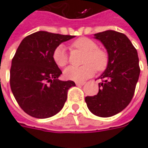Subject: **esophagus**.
Returning <instances> with one entry per match:
<instances>
[{
  "mask_svg": "<svg viewBox=\"0 0 148 148\" xmlns=\"http://www.w3.org/2000/svg\"><path fill=\"white\" fill-rule=\"evenodd\" d=\"M75 84H76L77 86H83V85L85 84V83H84V82H76Z\"/></svg>",
  "mask_w": 148,
  "mask_h": 148,
  "instance_id": "34e87169",
  "label": "esophagus"
}]
</instances>
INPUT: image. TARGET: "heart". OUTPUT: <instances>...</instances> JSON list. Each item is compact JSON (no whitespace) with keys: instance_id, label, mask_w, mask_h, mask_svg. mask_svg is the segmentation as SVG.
Here are the masks:
<instances>
[{"instance_id":"b5f03b06","label":"heart","mask_w":148,"mask_h":148,"mask_svg":"<svg viewBox=\"0 0 148 148\" xmlns=\"http://www.w3.org/2000/svg\"><path fill=\"white\" fill-rule=\"evenodd\" d=\"M71 47L85 52L83 64L80 67L69 66L64 69V76L66 79L81 82L92 76L96 69L99 72L104 71L109 64L108 53L98 48L97 43L88 38H79L71 43ZM52 59L55 64L59 67L65 66L68 60V54L63 45H59L54 50Z\"/></svg>"}]
</instances>
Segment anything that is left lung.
I'll return each instance as SVG.
<instances>
[{"label": "left lung", "instance_id": "8db88e82", "mask_svg": "<svg viewBox=\"0 0 148 148\" xmlns=\"http://www.w3.org/2000/svg\"><path fill=\"white\" fill-rule=\"evenodd\" d=\"M107 50L109 64L100 76L99 92L86 97L89 110L100 117H110L125 109L134 97L140 67L137 50L124 33L107 30L95 34Z\"/></svg>", "mask_w": 148, "mask_h": 148}]
</instances>
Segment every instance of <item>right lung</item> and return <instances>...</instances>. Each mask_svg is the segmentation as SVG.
<instances>
[{"label": "right lung", "instance_id": "right-lung-1", "mask_svg": "<svg viewBox=\"0 0 148 148\" xmlns=\"http://www.w3.org/2000/svg\"><path fill=\"white\" fill-rule=\"evenodd\" d=\"M74 36L45 31L23 39L12 59L10 75L14 97L25 113L38 119L51 117L63 108L74 81H60L61 70L52 53L56 47Z\"/></svg>", "mask_w": 148, "mask_h": 148}]
</instances>
